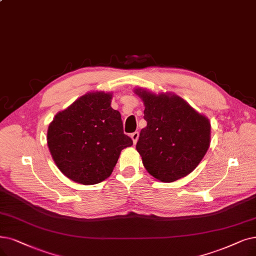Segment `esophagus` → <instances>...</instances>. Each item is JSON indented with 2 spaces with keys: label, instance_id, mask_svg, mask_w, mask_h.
I'll return each mask as SVG.
<instances>
[{
  "label": "esophagus",
  "instance_id": "esophagus-1",
  "mask_svg": "<svg viewBox=\"0 0 256 256\" xmlns=\"http://www.w3.org/2000/svg\"><path fill=\"white\" fill-rule=\"evenodd\" d=\"M138 136H140V134L138 132H134V134H131V138H132V140H134V144L136 145V142H138Z\"/></svg>",
  "mask_w": 256,
  "mask_h": 256
}]
</instances>
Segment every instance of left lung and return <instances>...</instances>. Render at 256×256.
<instances>
[{
  "label": "left lung",
  "mask_w": 256,
  "mask_h": 256,
  "mask_svg": "<svg viewBox=\"0 0 256 256\" xmlns=\"http://www.w3.org/2000/svg\"><path fill=\"white\" fill-rule=\"evenodd\" d=\"M134 94L144 103L147 122L136 144L142 165L150 176L164 182L187 176L210 147L209 118L176 94H156L140 87Z\"/></svg>",
  "instance_id": "8db88e82"
}]
</instances>
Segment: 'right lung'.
Masks as SVG:
<instances>
[{
    "instance_id": "right-lung-1",
    "label": "right lung",
    "mask_w": 256,
    "mask_h": 256,
    "mask_svg": "<svg viewBox=\"0 0 256 256\" xmlns=\"http://www.w3.org/2000/svg\"><path fill=\"white\" fill-rule=\"evenodd\" d=\"M112 92L92 91L58 112L47 130V145L56 167L82 185L108 178L120 151L132 146L120 114L111 107Z\"/></svg>"
}]
</instances>
